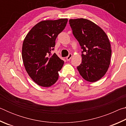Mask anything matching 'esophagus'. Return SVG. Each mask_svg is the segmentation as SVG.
Listing matches in <instances>:
<instances>
[{
	"instance_id": "esophagus-1",
	"label": "esophagus",
	"mask_w": 126,
	"mask_h": 126,
	"mask_svg": "<svg viewBox=\"0 0 126 126\" xmlns=\"http://www.w3.org/2000/svg\"><path fill=\"white\" fill-rule=\"evenodd\" d=\"M72 57V54H71V53H70V54L67 57V58H66V59H67V61H69L70 59H71Z\"/></svg>"
}]
</instances>
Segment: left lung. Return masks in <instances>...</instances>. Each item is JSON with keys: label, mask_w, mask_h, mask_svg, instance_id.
<instances>
[{"label": "left lung", "mask_w": 126, "mask_h": 126, "mask_svg": "<svg viewBox=\"0 0 126 126\" xmlns=\"http://www.w3.org/2000/svg\"><path fill=\"white\" fill-rule=\"evenodd\" d=\"M73 34L79 43L82 61L77 69L87 81L94 82L103 77L109 68L112 50L106 33L86 19H70Z\"/></svg>", "instance_id": "left-lung-1"}]
</instances>
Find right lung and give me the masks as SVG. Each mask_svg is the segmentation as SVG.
Listing matches in <instances>:
<instances>
[{"label": "right lung", "mask_w": 126, "mask_h": 126, "mask_svg": "<svg viewBox=\"0 0 126 126\" xmlns=\"http://www.w3.org/2000/svg\"><path fill=\"white\" fill-rule=\"evenodd\" d=\"M67 22V19L42 21L32 28L23 41L22 59L25 70L39 86L50 87L58 80L64 61L51 51Z\"/></svg>", "instance_id": "obj_1"}]
</instances>
